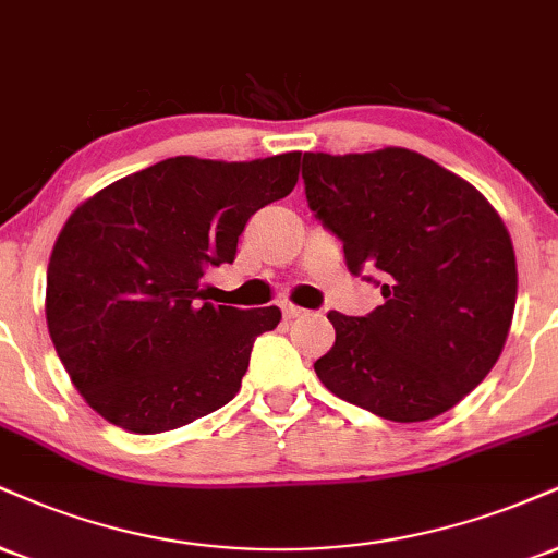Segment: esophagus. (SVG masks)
Masks as SVG:
<instances>
[{
	"label": "esophagus",
	"instance_id": "obj_1",
	"mask_svg": "<svg viewBox=\"0 0 558 558\" xmlns=\"http://www.w3.org/2000/svg\"><path fill=\"white\" fill-rule=\"evenodd\" d=\"M280 308H283V317L286 319H296V317H301V314H304V308L293 306V304H283Z\"/></svg>",
	"mask_w": 558,
	"mask_h": 558
}]
</instances>
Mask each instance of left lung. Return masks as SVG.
Wrapping results in <instances>:
<instances>
[{
  "label": "left lung",
  "instance_id": "obj_1",
  "mask_svg": "<svg viewBox=\"0 0 558 558\" xmlns=\"http://www.w3.org/2000/svg\"><path fill=\"white\" fill-rule=\"evenodd\" d=\"M301 179L308 210L343 241L348 270L385 296L366 317L327 314L335 345L314 364L322 385L398 424L458 405L512 325L517 262L499 213L405 147L304 153Z\"/></svg>",
  "mask_w": 558,
  "mask_h": 558
}]
</instances>
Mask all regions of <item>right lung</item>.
<instances>
[{"label":"right lung","mask_w":558,"mask_h":558,"mask_svg":"<svg viewBox=\"0 0 558 558\" xmlns=\"http://www.w3.org/2000/svg\"><path fill=\"white\" fill-rule=\"evenodd\" d=\"M299 160L166 158L70 215L46 272V322L72 385L109 424L171 432L236 398L280 308L215 306L199 280L236 259L259 207L293 192Z\"/></svg>","instance_id":"right-lung-1"}]
</instances>
